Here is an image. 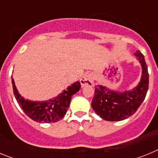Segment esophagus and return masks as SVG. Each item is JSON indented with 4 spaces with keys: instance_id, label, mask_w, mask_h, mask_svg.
<instances>
[{
    "instance_id": "obj_1",
    "label": "esophagus",
    "mask_w": 158,
    "mask_h": 158,
    "mask_svg": "<svg viewBox=\"0 0 158 158\" xmlns=\"http://www.w3.org/2000/svg\"><path fill=\"white\" fill-rule=\"evenodd\" d=\"M81 87H86V86H93V78L91 74H85L80 80Z\"/></svg>"
}]
</instances>
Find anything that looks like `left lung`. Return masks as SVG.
<instances>
[{
  "instance_id": "obj_1",
  "label": "left lung",
  "mask_w": 158,
  "mask_h": 158,
  "mask_svg": "<svg viewBox=\"0 0 158 158\" xmlns=\"http://www.w3.org/2000/svg\"><path fill=\"white\" fill-rule=\"evenodd\" d=\"M142 65V77L139 85L131 91L115 92L103 85L95 87L92 107L107 121H121L134 115L142 104L149 88L147 65L140 51L135 53Z\"/></svg>"
}]
</instances>
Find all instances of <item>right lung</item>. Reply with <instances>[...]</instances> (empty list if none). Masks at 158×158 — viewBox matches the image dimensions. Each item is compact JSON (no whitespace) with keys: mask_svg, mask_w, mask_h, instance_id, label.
Here are the masks:
<instances>
[{"mask_svg":"<svg viewBox=\"0 0 158 158\" xmlns=\"http://www.w3.org/2000/svg\"><path fill=\"white\" fill-rule=\"evenodd\" d=\"M12 83L14 95L19 107L29 118L39 123H55L63 118L69 107L72 96L81 89V83L77 81L55 98L47 101H31L19 95L13 79Z\"/></svg>","mask_w":158,"mask_h":158,"instance_id":"1","label":"right lung"}]
</instances>
